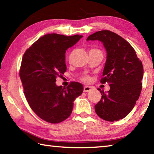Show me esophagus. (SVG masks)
Segmentation results:
<instances>
[{"mask_svg":"<svg viewBox=\"0 0 154 154\" xmlns=\"http://www.w3.org/2000/svg\"><path fill=\"white\" fill-rule=\"evenodd\" d=\"M91 89H92V88H91L90 86H88V85H85V86H84V88H83V92H90Z\"/></svg>","mask_w":154,"mask_h":154,"instance_id":"34e87169","label":"esophagus"}]
</instances>
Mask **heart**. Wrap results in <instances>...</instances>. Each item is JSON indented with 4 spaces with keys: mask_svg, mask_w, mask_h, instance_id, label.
<instances>
[{
    "mask_svg": "<svg viewBox=\"0 0 154 154\" xmlns=\"http://www.w3.org/2000/svg\"><path fill=\"white\" fill-rule=\"evenodd\" d=\"M92 50H98V49H91L90 51H92ZM81 79H82L83 82H89L91 80V78H90V77L89 76V75H83V76L81 78Z\"/></svg>",
    "mask_w": 154,
    "mask_h": 154,
    "instance_id": "heart-1",
    "label": "heart"
}]
</instances>
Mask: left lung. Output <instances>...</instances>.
Listing matches in <instances>:
<instances>
[{
  "label": "left lung",
  "mask_w": 154,
  "mask_h": 154,
  "mask_svg": "<svg viewBox=\"0 0 154 154\" xmlns=\"http://www.w3.org/2000/svg\"><path fill=\"white\" fill-rule=\"evenodd\" d=\"M87 40L103 43L107 52L101 83H107V92L99 89L102 95L94 106L96 114L104 120L118 121L132 110L142 90L143 66L130 44L110 30L98 31Z\"/></svg>",
  "instance_id": "8db88e82"
}]
</instances>
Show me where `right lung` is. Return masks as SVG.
<instances>
[{"label":"right lung","mask_w":154,"mask_h":154,"mask_svg":"<svg viewBox=\"0 0 154 154\" xmlns=\"http://www.w3.org/2000/svg\"><path fill=\"white\" fill-rule=\"evenodd\" d=\"M82 37L48 34L36 41L23 56L19 75L25 97L32 110L49 123L58 124L69 118L73 101L83 91L79 82H72L66 88L55 83L66 71V50Z\"/></svg>","instance_id":"obj_1"}]
</instances>
